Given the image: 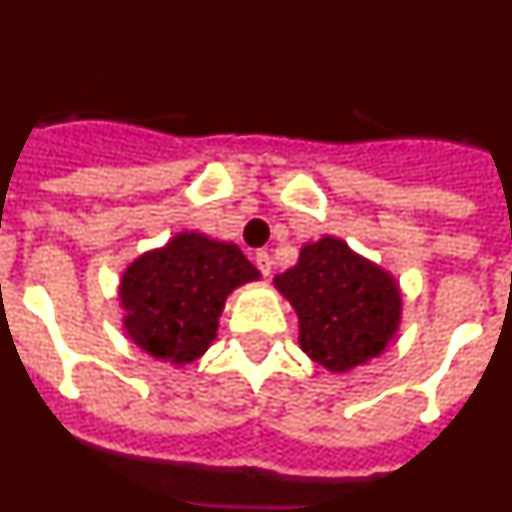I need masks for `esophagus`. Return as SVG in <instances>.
Returning <instances> with one entry per match:
<instances>
[{
	"label": "esophagus",
	"mask_w": 512,
	"mask_h": 512,
	"mask_svg": "<svg viewBox=\"0 0 512 512\" xmlns=\"http://www.w3.org/2000/svg\"><path fill=\"white\" fill-rule=\"evenodd\" d=\"M253 264L259 266V271L264 274V277H269L271 274V256L266 251H256L253 253Z\"/></svg>",
	"instance_id": "34e87169"
}]
</instances>
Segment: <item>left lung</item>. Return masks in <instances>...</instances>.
<instances>
[{"label":"left lung","instance_id":"1","mask_svg":"<svg viewBox=\"0 0 512 512\" xmlns=\"http://www.w3.org/2000/svg\"><path fill=\"white\" fill-rule=\"evenodd\" d=\"M274 287L295 307L302 351L333 374L377 359L400 330L397 279L336 235L305 243Z\"/></svg>","mask_w":512,"mask_h":512}]
</instances>
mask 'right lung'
Segmentation results:
<instances>
[{
    "label": "right lung",
    "mask_w": 512,
    "mask_h": 512,
    "mask_svg": "<svg viewBox=\"0 0 512 512\" xmlns=\"http://www.w3.org/2000/svg\"><path fill=\"white\" fill-rule=\"evenodd\" d=\"M259 277L261 271L235 243L182 230L122 271V328L151 359L192 364L215 341L230 292Z\"/></svg>",
    "instance_id": "1"
}]
</instances>
